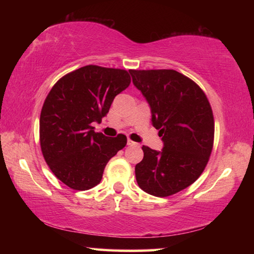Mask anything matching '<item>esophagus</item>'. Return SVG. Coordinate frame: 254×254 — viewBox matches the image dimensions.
I'll list each match as a JSON object with an SVG mask.
<instances>
[{
  "label": "esophagus",
  "instance_id": "esophagus-1",
  "mask_svg": "<svg viewBox=\"0 0 254 254\" xmlns=\"http://www.w3.org/2000/svg\"><path fill=\"white\" fill-rule=\"evenodd\" d=\"M127 145H130V147H136V145H139V144H137L136 142H134V141L127 139Z\"/></svg>",
  "mask_w": 254,
  "mask_h": 254
}]
</instances>
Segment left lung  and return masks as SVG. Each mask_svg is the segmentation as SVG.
Wrapping results in <instances>:
<instances>
[{
    "label": "left lung",
    "instance_id": "1",
    "mask_svg": "<svg viewBox=\"0 0 254 254\" xmlns=\"http://www.w3.org/2000/svg\"><path fill=\"white\" fill-rule=\"evenodd\" d=\"M130 74L163 142L160 151L143 145V159L135 166L136 183L150 195H174L196 182L207 165L214 141L209 102L198 85L176 70Z\"/></svg>",
    "mask_w": 254,
    "mask_h": 254
}]
</instances>
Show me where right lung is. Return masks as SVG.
Returning <instances> with one entry per match:
<instances>
[{
	"instance_id": "obj_1",
	"label": "right lung",
	"mask_w": 254,
	"mask_h": 254,
	"mask_svg": "<svg viewBox=\"0 0 254 254\" xmlns=\"http://www.w3.org/2000/svg\"><path fill=\"white\" fill-rule=\"evenodd\" d=\"M130 83L127 70L88 65L51 88L40 115L41 151L54 175L68 187H95L106 163L126 147V135L105 136L94 131L92 123L101 122Z\"/></svg>"
}]
</instances>
